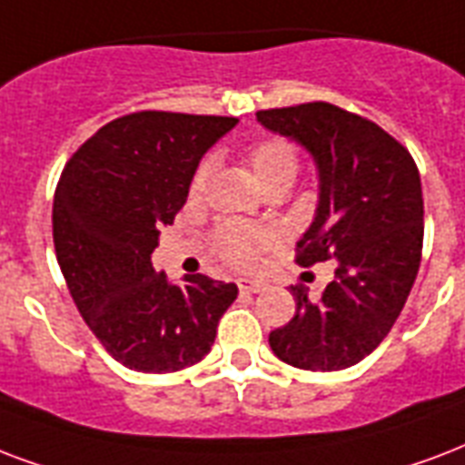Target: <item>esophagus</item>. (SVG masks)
<instances>
[{"label": "esophagus", "instance_id": "obj_1", "mask_svg": "<svg viewBox=\"0 0 465 465\" xmlns=\"http://www.w3.org/2000/svg\"><path fill=\"white\" fill-rule=\"evenodd\" d=\"M236 285H239L241 292H263L265 290V282H261V280H251V278H239L236 280Z\"/></svg>", "mask_w": 465, "mask_h": 465}]
</instances>
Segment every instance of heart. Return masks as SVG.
Listing matches in <instances>:
<instances>
[{
  "instance_id": "heart-1",
  "label": "heart",
  "mask_w": 465,
  "mask_h": 465,
  "mask_svg": "<svg viewBox=\"0 0 465 465\" xmlns=\"http://www.w3.org/2000/svg\"><path fill=\"white\" fill-rule=\"evenodd\" d=\"M248 173L253 175L256 185L261 193L268 190L271 185H292L300 168V158L292 143L282 141V138H263L253 146L248 148L246 155ZM204 177L207 168H200L193 175L190 183V194H200L204 187ZM272 236L263 229L246 224H226L214 233V248L217 253L224 258L226 263L236 265V268H251L256 265L261 258L271 251Z\"/></svg>"
}]
</instances>
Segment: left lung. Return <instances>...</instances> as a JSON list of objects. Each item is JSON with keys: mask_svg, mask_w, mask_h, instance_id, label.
<instances>
[{"mask_svg": "<svg viewBox=\"0 0 465 465\" xmlns=\"http://www.w3.org/2000/svg\"><path fill=\"white\" fill-rule=\"evenodd\" d=\"M256 119L304 148L317 168V209L297 241V263L336 261L319 300L290 285L297 312L268 336L272 353L317 373L356 366L388 336L420 271V170L378 124L327 102L265 109Z\"/></svg>", "mask_w": 465, "mask_h": 465, "instance_id": "1", "label": "left lung"}]
</instances>
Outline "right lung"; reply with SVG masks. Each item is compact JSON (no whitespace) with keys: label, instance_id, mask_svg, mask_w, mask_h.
<instances>
[{"label":"right lung","instance_id":"right-lung-1","mask_svg":"<svg viewBox=\"0 0 465 465\" xmlns=\"http://www.w3.org/2000/svg\"><path fill=\"white\" fill-rule=\"evenodd\" d=\"M239 124L232 116L138 112L77 151L53 200V241L77 310L119 363L175 373L212 349L239 288L207 275L173 282L153 268L158 229L173 224L202 155Z\"/></svg>","mask_w":465,"mask_h":465}]
</instances>
